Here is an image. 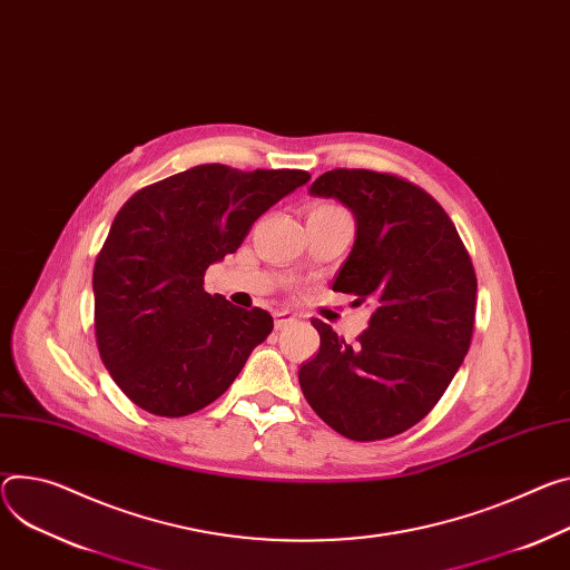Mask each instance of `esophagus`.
I'll use <instances>...</instances> for the list:
<instances>
[{
    "label": "esophagus",
    "instance_id": "1",
    "mask_svg": "<svg viewBox=\"0 0 570 570\" xmlns=\"http://www.w3.org/2000/svg\"><path fill=\"white\" fill-rule=\"evenodd\" d=\"M295 323V316L291 314V312H279L277 316H275V327L277 330H284V327H288V325H293Z\"/></svg>",
    "mask_w": 570,
    "mask_h": 570
}]
</instances>
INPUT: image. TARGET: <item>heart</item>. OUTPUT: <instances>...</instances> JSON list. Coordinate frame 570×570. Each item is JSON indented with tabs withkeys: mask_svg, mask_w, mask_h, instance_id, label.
<instances>
[{
	"mask_svg": "<svg viewBox=\"0 0 570 570\" xmlns=\"http://www.w3.org/2000/svg\"><path fill=\"white\" fill-rule=\"evenodd\" d=\"M325 206H332V204H325Z\"/></svg>",
	"mask_w": 570,
	"mask_h": 570,
	"instance_id": "1",
	"label": "heart"
}]
</instances>
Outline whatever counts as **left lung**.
<instances>
[{"label": "left lung", "mask_w": 570, "mask_h": 570, "mask_svg": "<svg viewBox=\"0 0 570 570\" xmlns=\"http://www.w3.org/2000/svg\"><path fill=\"white\" fill-rule=\"evenodd\" d=\"M356 218L334 291L373 304L352 345L314 318L318 354L299 366L306 402L338 434L382 441L421 423L471 347L478 277L454 223L421 186L393 173L336 168L312 184Z\"/></svg>", "instance_id": "left-lung-1"}]
</instances>
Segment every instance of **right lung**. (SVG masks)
Returning a JSON list of instances; mask_svg holds the SVG:
<instances>
[{
    "mask_svg": "<svg viewBox=\"0 0 570 570\" xmlns=\"http://www.w3.org/2000/svg\"><path fill=\"white\" fill-rule=\"evenodd\" d=\"M308 179L304 170L206 164L122 204L95 258V341L134 404L179 419L232 386L249 352L273 332V316L206 293L204 273Z\"/></svg>",
    "mask_w": 570,
    "mask_h": 570,
    "instance_id": "right-lung-1",
    "label": "right lung"
}]
</instances>
